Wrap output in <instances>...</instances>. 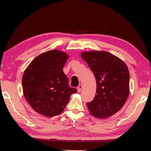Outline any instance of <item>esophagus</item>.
Instances as JSON below:
<instances>
[{"label": "esophagus", "instance_id": "obj_1", "mask_svg": "<svg viewBox=\"0 0 151 151\" xmlns=\"http://www.w3.org/2000/svg\"><path fill=\"white\" fill-rule=\"evenodd\" d=\"M82 84H80V85L78 86V88H77V91H78V92H81V90H82Z\"/></svg>", "mask_w": 151, "mask_h": 151}]
</instances>
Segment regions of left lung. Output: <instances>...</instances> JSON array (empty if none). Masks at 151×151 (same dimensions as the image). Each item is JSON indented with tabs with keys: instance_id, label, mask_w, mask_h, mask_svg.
<instances>
[{
	"instance_id": "left-lung-1",
	"label": "left lung",
	"mask_w": 151,
	"mask_h": 151,
	"mask_svg": "<svg viewBox=\"0 0 151 151\" xmlns=\"http://www.w3.org/2000/svg\"><path fill=\"white\" fill-rule=\"evenodd\" d=\"M82 58L88 63L97 82L95 98L87 106L95 117L104 119L115 114L129 97L130 74L123 60L106 51H86Z\"/></svg>"
}]
</instances>
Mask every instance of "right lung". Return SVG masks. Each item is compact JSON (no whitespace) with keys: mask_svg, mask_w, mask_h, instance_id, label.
Here are the masks:
<instances>
[{"mask_svg":"<svg viewBox=\"0 0 151 151\" xmlns=\"http://www.w3.org/2000/svg\"><path fill=\"white\" fill-rule=\"evenodd\" d=\"M68 54L56 49L43 52L25 69L22 86L25 99L34 111L46 117L60 114L77 90L70 88L63 67Z\"/></svg>","mask_w":151,"mask_h":151,"instance_id":"right-lung-1","label":"right lung"}]
</instances>
